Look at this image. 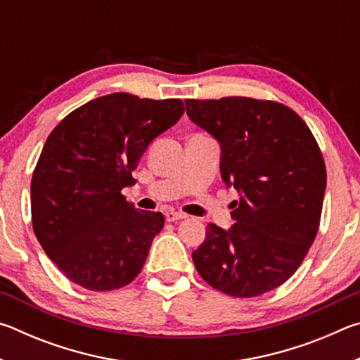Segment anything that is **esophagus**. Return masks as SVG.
I'll use <instances>...</instances> for the list:
<instances>
[{
    "label": "esophagus",
    "mask_w": 360,
    "mask_h": 360,
    "mask_svg": "<svg viewBox=\"0 0 360 360\" xmlns=\"http://www.w3.org/2000/svg\"><path fill=\"white\" fill-rule=\"evenodd\" d=\"M186 214H182V212L178 211H167L165 212V219L168 222H174V221H181V219H184Z\"/></svg>",
    "instance_id": "esophagus-1"
}]
</instances>
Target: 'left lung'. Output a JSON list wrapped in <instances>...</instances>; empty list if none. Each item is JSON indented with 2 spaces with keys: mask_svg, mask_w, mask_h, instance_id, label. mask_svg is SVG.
<instances>
[{
  "mask_svg": "<svg viewBox=\"0 0 360 360\" xmlns=\"http://www.w3.org/2000/svg\"><path fill=\"white\" fill-rule=\"evenodd\" d=\"M186 112L221 146L222 181L240 193L229 230L208 224L195 268L227 295L265 294L294 275L318 233L327 182L319 146L281 103L186 100Z\"/></svg>",
  "mask_w": 360,
  "mask_h": 360,
  "instance_id": "8db88e82",
  "label": "left lung"
}]
</instances>
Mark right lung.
I'll return each instance as SVG.
<instances>
[{
    "mask_svg": "<svg viewBox=\"0 0 360 360\" xmlns=\"http://www.w3.org/2000/svg\"><path fill=\"white\" fill-rule=\"evenodd\" d=\"M182 114L181 100L119 92L75 109L49 135L32 179L33 230L72 283L103 292L139 275L165 217L136 210L122 188Z\"/></svg>",
    "mask_w": 360,
    "mask_h": 360,
    "instance_id": "right-lung-1",
    "label": "right lung"
}]
</instances>
